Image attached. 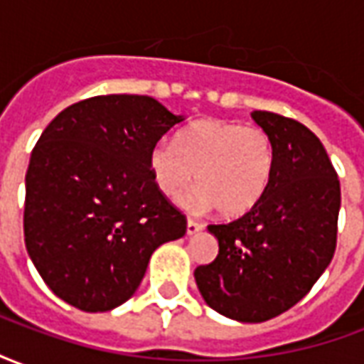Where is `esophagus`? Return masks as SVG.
<instances>
[{"label":"esophagus","mask_w":364,"mask_h":364,"mask_svg":"<svg viewBox=\"0 0 364 364\" xmlns=\"http://www.w3.org/2000/svg\"><path fill=\"white\" fill-rule=\"evenodd\" d=\"M200 230H203V224H200V222H197V220H187V234H189V236H193V234H197V232H200Z\"/></svg>","instance_id":"1"}]
</instances>
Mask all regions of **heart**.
I'll list each match as a JSON object with an SVG mask.
<instances>
[{
    "instance_id": "b5f03b06",
    "label": "heart",
    "mask_w": 364,
    "mask_h": 364,
    "mask_svg": "<svg viewBox=\"0 0 364 364\" xmlns=\"http://www.w3.org/2000/svg\"><path fill=\"white\" fill-rule=\"evenodd\" d=\"M274 151L259 127L228 120H203L177 136L175 144L158 142L150 151L154 183L167 198L200 189L183 200L191 210H216L236 218L257 205L273 175Z\"/></svg>"
}]
</instances>
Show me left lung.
Listing matches in <instances>:
<instances>
[{
	"label": "left lung",
	"mask_w": 364,
	"mask_h": 364,
	"mask_svg": "<svg viewBox=\"0 0 364 364\" xmlns=\"http://www.w3.org/2000/svg\"><path fill=\"white\" fill-rule=\"evenodd\" d=\"M252 119L273 142L271 181L242 218L208 226L218 240V255L195 269V281L213 310L259 323L302 300L328 269L341 189L312 130L269 111H253Z\"/></svg>",
	"instance_id": "left-lung-1"
}]
</instances>
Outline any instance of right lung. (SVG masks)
<instances>
[{
    "label": "right lung",
    "instance_id": "add662e5",
    "mask_svg": "<svg viewBox=\"0 0 364 364\" xmlns=\"http://www.w3.org/2000/svg\"><path fill=\"white\" fill-rule=\"evenodd\" d=\"M148 95L70 105L33 148L25 177V245L48 289L83 312L124 304L151 253L187 220L154 183L150 151L183 122Z\"/></svg>",
    "mask_w": 364,
    "mask_h": 364
}]
</instances>
